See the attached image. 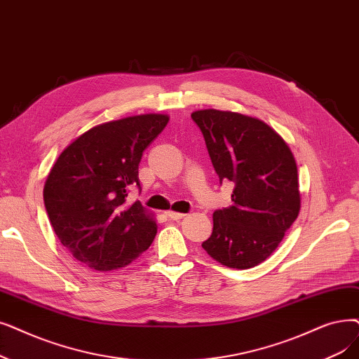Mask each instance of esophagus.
Segmentation results:
<instances>
[{
	"mask_svg": "<svg viewBox=\"0 0 359 359\" xmlns=\"http://www.w3.org/2000/svg\"><path fill=\"white\" fill-rule=\"evenodd\" d=\"M186 214H183V212H176V211H168L167 212V217L170 218V220H180V218H183Z\"/></svg>",
	"mask_w": 359,
	"mask_h": 359,
	"instance_id": "1",
	"label": "esophagus"
}]
</instances>
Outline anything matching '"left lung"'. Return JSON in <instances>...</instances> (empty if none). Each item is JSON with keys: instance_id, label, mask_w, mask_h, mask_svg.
<instances>
[{"instance_id": "left-lung-1", "label": "left lung", "mask_w": 359, "mask_h": 359, "mask_svg": "<svg viewBox=\"0 0 359 359\" xmlns=\"http://www.w3.org/2000/svg\"><path fill=\"white\" fill-rule=\"evenodd\" d=\"M205 139L215 173L233 182L231 205L212 214L202 243L229 269L266 261L301 210L298 167L287 144L264 121L245 114L199 110L191 114Z\"/></svg>"}]
</instances>
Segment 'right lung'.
<instances>
[{
	"mask_svg": "<svg viewBox=\"0 0 359 359\" xmlns=\"http://www.w3.org/2000/svg\"><path fill=\"white\" fill-rule=\"evenodd\" d=\"M165 114L98 124L60 154L43 186V204L58 241L85 266L111 271L149 248L157 223L128 194L141 188L142 152L167 126Z\"/></svg>",
	"mask_w": 359,
	"mask_h": 359,
	"instance_id": "add662e5",
	"label": "right lung"
}]
</instances>
